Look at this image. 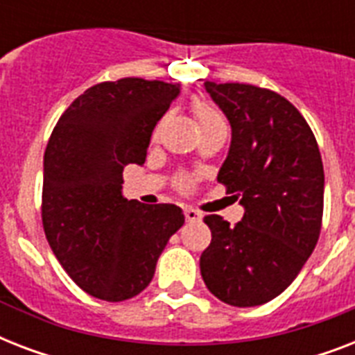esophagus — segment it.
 Listing matches in <instances>:
<instances>
[{
  "mask_svg": "<svg viewBox=\"0 0 355 355\" xmlns=\"http://www.w3.org/2000/svg\"><path fill=\"white\" fill-rule=\"evenodd\" d=\"M184 216H186V221L188 223H197L200 221V214L193 208H184Z\"/></svg>",
  "mask_w": 355,
  "mask_h": 355,
  "instance_id": "34e87169",
  "label": "esophagus"
}]
</instances>
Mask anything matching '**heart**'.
I'll return each instance as SVG.
<instances>
[{
  "mask_svg": "<svg viewBox=\"0 0 355 355\" xmlns=\"http://www.w3.org/2000/svg\"><path fill=\"white\" fill-rule=\"evenodd\" d=\"M191 107H193L195 119L199 123L200 132H202V130H208V128L219 127V125H227V123H225V118L221 116V112H219L210 101L202 99V97H197ZM158 132H160V125L155 128V138L158 136ZM175 184H177L178 189L188 191V189H191V186H193V178L189 177V175H178Z\"/></svg>",
  "mask_w": 355,
  "mask_h": 355,
  "instance_id": "obj_1",
  "label": "heart"
}]
</instances>
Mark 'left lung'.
Returning a JSON list of instances; mask_svg holds the SVG:
<instances>
[{"instance_id":"1","label":"left lung","mask_w":355,"mask_h":355,"mask_svg":"<svg viewBox=\"0 0 355 355\" xmlns=\"http://www.w3.org/2000/svg\"><path fill=\"white\" fill-rule=\"evenodd\" d=\"M205 86L232 125L217 182L245 216L234 227L221 216L205 217L211 243L200 275L225 304L261 306L291 286L319 241L322 158L308 121L280 94L239 83Z\"/></svg>"}]
</instances>
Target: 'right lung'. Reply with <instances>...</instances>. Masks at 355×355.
I'll return each instance as SVG.
<instances>
[{
  "label": "right lung",
  "mask_w": 355,
  "mask_h": 355,
  "mask_svg": "<svg viewBox=\"0 0 355 355\" xmlns=\"http://www.w3.org/2000/svg\"><path fill=\"white\" fill-rule=\"evenodd\" d=\"M178 85L125 77L92 86L60 116L44 155L42 225L69 278L107 302L136 297L184 225L175 205L123 197V169L144 164Z\"/></svg>",
  "instance_id": "1"
}]
</instances>
